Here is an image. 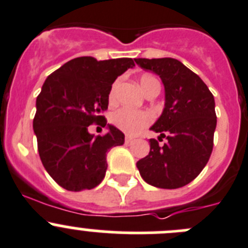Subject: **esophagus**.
<instances>
[{"instance_id":"esophagus-1","label":"esophagus","mask_w":248,"mask_h":248,"mask_svg":"<svg viewBox=\"0 0 248 248\" xmlns=\"http://www.w3.org/2000/svg\"><path fill=\"white\" fill-rule=\"evenodd\" d=\"M124 140H126V143H129V142H132V137H131V136H126V137H124Z\"/></svg>"}]
</instances>
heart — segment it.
<instances>
[{
	"label": "heart",
	"instance_id": "heart-1",
	"mask_svg": "<svg viewBox=\"0 0 248 248\" xmlns=\"http://www.w3.org/2000/svg\"><path fill=\"white\" fill-rule=\"evenodd\" d=\"M153 82H158V80L155 77H152V75H143L140 80V84L144 93H146L147 89ZM113 93H115V90L112 89L110 93V100L113 99ZM110 120L116 127H119L124 132L129 133V135H135V133L140 132V129L151 124V116H149V113L127 108L116 110L115 112H112Z\"/></svg>",
	"mask_w": 248,
	"mask_h": 248
}]
</instances>
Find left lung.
I'll return each mask as SVG.
<instances>
[{
    "label": "left lung",
    "mask_w": 248,
    "mask_h": 248,
    "mask_svg": "<svg viewBox=\"0 0 248 248\" xmlns=\"http://www.w3.org/2000/svg\"><path fill=\"white\" fill-rule=\"evenodd\" d=\"M144 70L159 75L166 90V105L151 129L148 155L137 162L140 177L163 189H177L193 182L206 166L216 128L215 100L198 75L173 58L135 59ZM166 138V142H159Z\"/></svg>",
    "instance_id": "obj_1"
}]
</instances>
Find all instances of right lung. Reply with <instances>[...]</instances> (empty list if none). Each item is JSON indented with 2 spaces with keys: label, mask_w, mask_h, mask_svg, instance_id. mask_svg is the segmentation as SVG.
Masks as SVG:
<instances>
[{
  "label": "right lung",
  "mask_w": 248,
  "mask_h": 248,
  "mask_svg": "<svg viewBox=\"0 0 248 248\" xmlns=\"http://www.w3.org/2000/svg\"><path fill=\"white\" fill-rule=\"evenodd\" d=\"M135 63L131 58L96 60L80 57L49 75L38 95L33 128L44 168L62 188L93 189L108 169L106 153L121 146L124 135L106 124L108 95L117 77ZM93 123L108 125V134L88 133Z\"/></svg>",
  "instance_id": "obj_1"
}]
</instances>
